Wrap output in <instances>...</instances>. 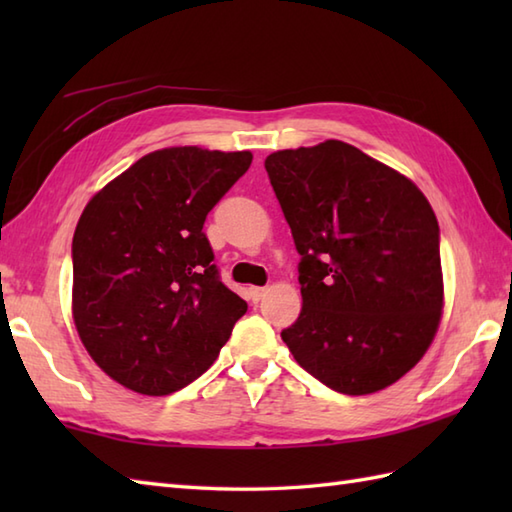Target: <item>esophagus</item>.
Wrapping results in <instances>:
<instances>
[{"mask_svg":"<svg viewBox=\"0 0 512 512\" xmlns=\"http://www.w3.org/2000/svg\"><path fill=\"white\" fill-rule=\"evenodd\" d=\"M264 292H266V288H259V286H250L248 288V297H250V301L253 303H257L259 299L264 297Z\"/></svg>","mask_w":512,"mask_h":512,"instance_id":"34e87169","label":"esophagus"}]
</instances>
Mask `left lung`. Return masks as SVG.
Segmentation results:
<instances>
[{
    "label": "left lung",
    "mask_w": 512,
    "mask_h": 512,
    "mask_svg": "<svg viewBox=\"0 0 512 512\" xmlns=\"http://www.w3.org/2000/svg\"><path fill=\"white\" fill-rule=\"evenodd\" d=\"M264 167L301 255L303 308L281 339L339 394L396 383L429 350L444 306L429 200L341 140L275 151Z\"/></svg>",
    "instance_id": "1"
}]
</instances>
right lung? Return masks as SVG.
Masks as SVG:
<instances>
[{
  "label": "right lung",
  "instance_id": "obj_1",
  "mask_svg": "<svg viewBox=\"0 0 512 512\" xmlns=\"http://www.w3.org/2000/svg\"><path fill=\"white\" fill-rule=\"evenodd\" d=\"M250 151L158 149L94 195L72 239V317L94 363L167 396L202 376L248 310L202 226L248 171Z\"/></svg>",
  "mask_w": 512,
  "mask_h": 512
}]
</instances>
